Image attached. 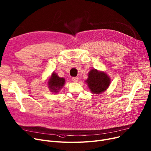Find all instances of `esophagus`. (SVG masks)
<instances>
[{
    "label": "esophagus",
    "mask_w": 151,
    "mask_h": 151,
    "mask_svg": "<svg viewBox=\"0 0 151 151\" xmlns=\"http://www.w3.org/2000/svg\"><path fill=\"white\" fill-rule=\"evenodd\" d=\"M78 79H79V78H78V77H73L72 78V81H73V82H78Z\"/></svg>",
    "instance_id": "34e87169"
}]
</instances>
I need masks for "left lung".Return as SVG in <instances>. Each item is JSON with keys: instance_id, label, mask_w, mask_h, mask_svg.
<instances>
[{"instance_id": "8db88e82", "label": "left lung", "mask_w": 151, "mask_h": 151, "mask_svg": "<svg viewBox=\"0 0 151 151\" xmlns=\"http://www.w3.org/2000/svg\"><path fill=\"white\" fill-rule=\"evenodd\" d=\"M86 83L93 93L99 94L104 92L109 87L110 81L109 77L104 72L92 69L88 73Z\"/></svg>"}]
</instances>
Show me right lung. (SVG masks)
Listing matches in <instances>:
<instances>
[{"instance_id":"right-lung-1","label":"right lung","mask_w":151,"mask_h":151,"mask_svg":"<svg viewBox=\"0 0 151 151\" xmlns=\"http://www.w3.org/2000/svg\"><path fill=\"white\" fill-rule=\"evenodd\" d=\"M65 83V79L59 77L56 73H53L48 81V88L52 92H58Z\"/></svg>"}]
</instances>
